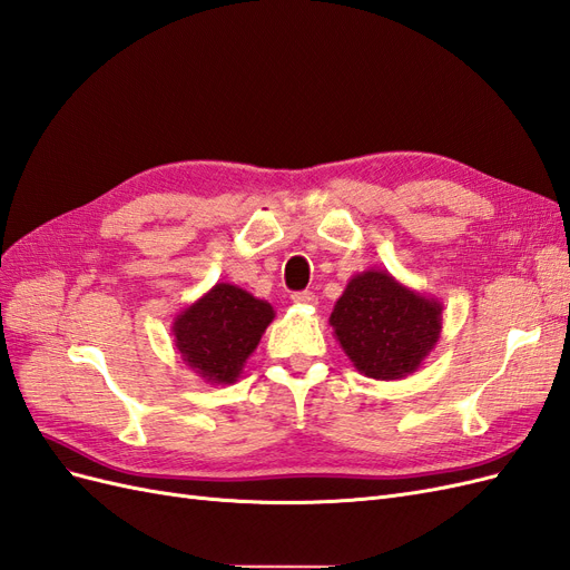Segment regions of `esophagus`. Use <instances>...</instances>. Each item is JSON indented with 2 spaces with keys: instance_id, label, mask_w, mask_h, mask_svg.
Listing matches in <instances>:
<instances>
[{
  "instance_id": "obj_1",
  "label": "esophagus",
  "mask_w": 570,
  "mask_h": 570,
  "mask_svg": "<svg viewBox=\"0 0 570 570\" xmlns=\"http://www.w3.org/2000/svg\"><path fill=\"white\" fill-rule=\"evenodd\" d=\"M292 302L295 304H304V306H316V295L314 292H308V289H304V292H295V295H292Z\"/></svg>"
}]
</instances>
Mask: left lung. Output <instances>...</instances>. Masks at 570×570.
Masks as SVG:
<instances>
[{"instance_id": "8db88e82", "label": "left lung", "mask_w": 570, "mask_h": 570, "mask_svg": "<svg viewBox=\"0 0 570 570\" xmlns=\"http://www.w3.org/2000/svg\"><path fill=\"white\" fill-rule=\"evenodd\" d=\"M331 325L354 368L373 381L419 371L442 333V302L381 268L356 273L335 302Z\"/></svg>"}]
</instances>
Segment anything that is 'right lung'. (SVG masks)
<instances>
[{
    "mask_svg": "<svg viewBox=\"0 0 570 570\" xmlns=\"http://www.w3.org/2000/svg\"><path fill=\"white\" fill-rule=\"evenodd\" d=\"M273 318L275 312L266 299H256L237 285L216 283L183 308L170 333L189 371L204 383L230 385L243 373Z\"/></svg>",
    "mask_w": 570,
    "mask_h": 570,
    "instance_id": "1",
    "label": "right lung"
}]
</instances>
